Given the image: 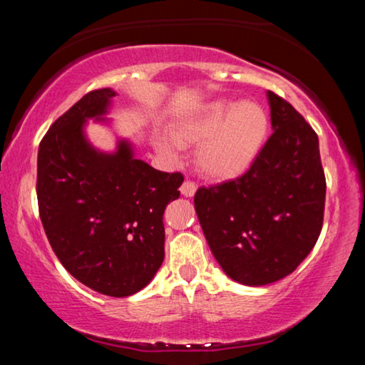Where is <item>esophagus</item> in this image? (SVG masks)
<instances>
[{"mask_svg":"<svg viewBox=\"0 0 365 365\" xmlns=\"http://www.w3.org/2000/svg\"><path fill=\"white\" fill-rule=\"evenodd\" d=\"M180 193H182L183 196L191 197V196H193V195L196 193V183L190 182V180H185V182L182 183V187H180Z\"/></svg>","mask_w":365,"mask_h":365,"instance_id":"34e87169","label":"esophagus"}]
</instances>
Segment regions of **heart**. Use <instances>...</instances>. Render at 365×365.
Wrapping results in <instances>:
<instances>
[{"instance_id":"1","label":"heart","mask_w":365,"mask_h":365,"mask_svg":"<svg viewBox=\"0 0 365 365\" xmlns=\"http://www.w3.org/2000/svg\"><path fill=\"white\" fill-rule=\"evenodd\" d=\"M269 133V115L255 101L215 100L182 115L170 135H158L160 154L177 159L180 146L197 145L196 163L214 180L245 174L261 154Z\"/></svg>"}]
</instances>
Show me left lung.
I'll list each match as a JSON object with an SVG mask.
<instances>
[{"mask_svg": "<svg viewBox=\"0 0 365 365\" xmlns=\"http://www.w3.org/2000/svg\"><path fill=\"white\" fill-rule=\"evenodd\" d=\"M272 130L242 177L197 188L195 209L215 261L232 280L262 287L292 274L324 222L319 138L292 104L267 91Z\"/></svg>", "mask_w": 365, "mask_h": 365, "instance_id": "left-lung-1", "label": "left lung"}]
</instances>
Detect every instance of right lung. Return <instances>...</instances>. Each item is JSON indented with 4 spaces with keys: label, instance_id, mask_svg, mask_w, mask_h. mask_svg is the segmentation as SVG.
<instances>
[{
    "label": "right lung",
    "instance_id": "right-lung-1",
    "mask_svg": "<svg viewBox=\"0 0 365 365\" xmlns=\"http://www.w3.org/2000/svg\"><path fill=\"white\" fill-rule=\"evenodd\" d=\"M117 93L101 88L53 123L38 148L36 196L53 251L72 277L123 298L143 289L164 261L165 206L180 196L183 175L135 158L130 140L106 153L90 143V119L106 115Z\"/></svg>",
    "mask_w": 365,
    "mask_h": 365
}]
</instances>
